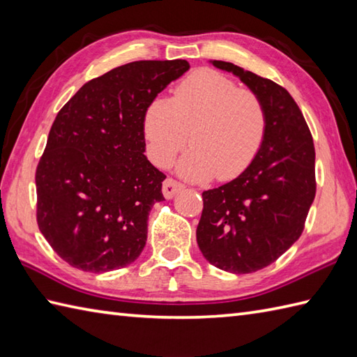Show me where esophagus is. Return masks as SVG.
<instances>
[{"instance_id":"esophagus-1","label":"esophagus","mask_w":357,"mask_h":357,"mask_svg":"<svg viewBox=\"0 0 357 357\" xmlns=\"http://www.w3.org/2000/svg\"><path fill=\"white\" fill-rule=\"evenodd\" d=\"M184 188V185L179 183V181L173 179V178H167L162 183V193L167 199H172L174 195L181 192Z\"/></svg>"}]
</instances>
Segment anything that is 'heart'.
Returning <instances> with one entry per match:
<instances>
[{
	"label": "heart",
	"instance_id": "obj_1",
	"mask_svg": "<svg viewBox=\"0 0 357 357\" xmlns=\"http://www.w3.org/2000/svg\"><path fill=\"white\" fill-rule=\"evenodd\" d=\"M267 109L255 90L238 87L213 69H199L174 87L172 100L156 98L144 113L150 156L167 167L190 141L178 172L192 181L238 178L259 153Z\"/></svg>",
	"mask_w": 357,
	"mask_h": 357
}]
</instances>
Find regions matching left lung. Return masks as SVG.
I'll use <instances>...</instances> for the list:
<instances>
[{"instance_id":"1","label":"left lung","mask_w":357,"mask_h":357,"mask_svg":"<svg viewBox=\"0 0 357 357\" xmlns=\"http://www.w3.org/2000/svg\"><path fill=\"white\" fill-rule=\"evenodd\" d=\"M262 98L267 133L248 169L202 193L196 229L199 250L215 267L245 275L282 256L304 231L316 195L314 144L299 105L275 81L242 67L213 61Z\"/></svg>"}]
</instances>
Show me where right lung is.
Returning a JSON list of instances; mask_svg holds the SVG:
<instances>
[{
  "mask_svg": "<svg viewBox=\"0 0 357 357\" xmlns=\"http://www.w3.org/2000/svg\"><path fill=\"white\" fill-rule=\"evenodd\" d=\"M188 69L185 59L119 66L58 112L36 167V222L72 267L104 273L141 255L165 179L144 155V113Z\"/></svg>",
  "mask_w": 357,
  "mask_h": 357,
  "instance_id": "right-lung-1",
  "label": "right lung"
}]
</instances>
